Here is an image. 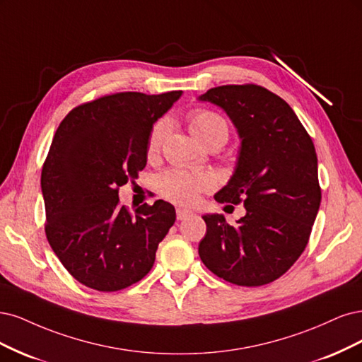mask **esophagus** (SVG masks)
Wrapping results in <instances>:
<instances>
[{
	"mask_svg": "<svg viewBox=\"0 0 362 362\" xmlns=\"http://www.w3.org/2000/svg\"><path fill=\"white\" fill-rule=\"evenodd\" d=\"M192 215V212L191 211H188V209H176V216H177V219L179 221H182V219H185V218H188V216H191Z\"/></svg>",
	"mask_w": 362,
	"mask_h": 362,
	"instance_id": "esophagus-1",
	"label": "esophagus"
}]
</instances>
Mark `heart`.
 Returning a JSON list of instances; mask_svg holds the SVG:
<instances>
[{
  "label": "heart",
  "mask_w": 362,
  "mask_h": 362,
  "mask_svg": "<svg viewBox=\"0 0 362 362\" xmlns=\"http://www.w3.org/2000/svg\"><path fill=\"white\" fill-rule=\"evenodd\" d=\"M188 122L191 134L204 146L216 141L226 144L228 138V126L219 114L211 110H195L189 112ZM168 134L170 120L167 117L159 119L151 126L147 138L148 158H155L159 153ZM156 185L160 195L167 198L168 202L188 206L192 204L202 192L214 188V179L207 174H197L174 168L159 174Z\"/></svg>",
  "instance_id": "obj_1"
}]
</instances>
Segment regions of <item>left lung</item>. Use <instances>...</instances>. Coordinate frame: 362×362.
<instances>
[{"mask_svg": "<svg viewBox=\"0 0 362 362\" xmlns=\"http://www.w3.org/2000/svg\"><path fill=\"white\" fill-rule=\"evenodd\" d=\"M200 100L223 108L238 127L236 171L215 200L243 203L247 215L235 226L223 215H204L198 254L209 271L231 284H269L310 240L322 198L316 148L290 105L262 86H221Z\"/></svg>", "mask_w": 362, "mask_h": 362, "instance_id": "obj_1", "label": "left lung"}]
</instances>
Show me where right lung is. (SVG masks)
<instances>
[{
    "label": "right lung",
    "instance_id": "1",
    "mask_svg": "<svg viewBox=\"0 0 362 362\" xmlns=\"http://www.w3.org/2000/svg\"><path fill=\"white\" fill-rule=\"evenodd\" d=\"M182 91H122L81 103L58 126L42 168L45 233L76 281L99 291L138 283L176 221L156 200L129 212L119 189L147 164V138Z\"/></svg>",
    "mask_w": 362,
    "mask_h": 362
}]
</instances>
